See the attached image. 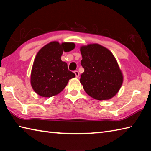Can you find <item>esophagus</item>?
<instances>
[{
  "label": "esophagus",
  "mask_w": 151,
  "mask_h": 151,
  "mask_svg": "<svg viewBox=\"0 0 151 151\" xmlns=\"http://www.w3.org/2000/svg\"><path fill=\"white\" fill-rule=\"evenodd\" d=\"M74 73L76 74V78H79V72H78V71H75V72H74Z\"/></svg>",
  "instance_id": "34e87169"
}]
</instances>
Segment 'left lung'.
I'll return each instance as SVG.
<instances>
[{"label": "left lung", "mask_w": 151, "mask_h": 151, "mask_svg": "<svg viewBox=\"0 0 151 151\" xmlns=\"http://www.w3.org/2000/svg\"><path fill=\"white\" fill-rule=\"evenodd\" d=\"M85 71L80 83L87 94L97 100H109L121 88L123 76L115 57L97 43L80 47Z\"/></svg>", "instance_id": "8db88e82"}]
</instances>
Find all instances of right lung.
<instances>
[{
  "label": "right lung",
  "instance_id": "add662e5",
  "mask_svg": "<svg viewBox=\"0 0 151 151\" xmlns=\"http://www.w3.org/2000/svg\"><path fill=\"white\" fill-rule=\"evenodd\" d=\"M75 46L73 42L52 41L39 50L30 76L32 87L36 93L44 98L58 95L69 79L75 78V73L68 70L67 63L61 61L63 52H70Z\"/></svg>",
  "mask_w": 151,
  "mask_h": 151
}]
</instances>
